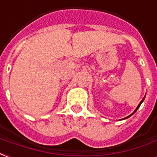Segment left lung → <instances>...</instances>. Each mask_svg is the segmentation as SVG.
Here are the masks:
<instances>
[{
    "instance_id": "1",
    "label": "left lung",
    "mask_w": 157,
    "mask_h": 157,
    "mask_svg": "<svg viewBox=\"0 0 157 157\" xmlns=\"http://www.w3.org/2000/svg\"><path fill=\"white\" fill-rule=\"evenodd\" d=\"M144 99H145V98H144ZM144 99H142V100H141V101H140V104H139V105H138V106H137V108H136V110H135V111H134V112H133V113H132V114H131V115H129V116H127V117H126V118H129V117H130V116H131V115H133V114H134V113H135V112L136 111L137 109H139V108H140V105H141V103H142V102H143V100H144Z\"/></svg>"
}]
</instances>
